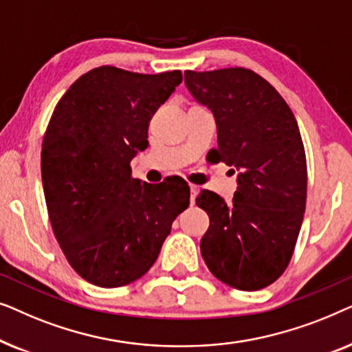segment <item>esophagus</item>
Wrapping results in <instances>:
<instances>
[{
	"instance_id": "1",
	"label": "esophagus",
	"mask_w": 352,
	"mask_h": 352,
	"mask_svg": "<svg viewBox=\"0 0 352 352\" xmlns=\"http://www.w3.org/2000/svg\"><path fill=\"white\" fill-rule=\"evenodd\" d=\"M197 192H199V187L194 186V184H190V204H192V205H194V201H195Z\"/></svg>"
}]
</instances>
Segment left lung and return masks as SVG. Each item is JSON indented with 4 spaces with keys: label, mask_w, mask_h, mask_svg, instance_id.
Listing matches in <instances>:
<instances>
[{
    "label": "left lung",
    "mask_w": 352,
    "mask_h": 352,
    "mask_svg": "<svg viewBox=\"0 0 352 352\" xmlns=\"http://www.w3.org/2000/svg\"><path fill=\"white\" fill-rule=\"evenodd\" d=\"M184 83L214 117V160L237 173L229 204L206 189L197 197L210 218L201 256L226 285L261 290L287 269L305 216L307 171L296 118L266 80L242 67L187 70Z\"/></svg>",
    "instance_id": "8db88e82"
}]
</instances>
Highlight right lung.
I'll return each mask as SVG.
<instances>
[{"mask_svg":"<svg viewBox=\"0 0 352 352\" xmlns=\"http://www.w3.org/2000/svg\"><path fill=\"white\" fill-rule=\"evenodd\" d=\"M182 81L98 67L56 105L41 148L52 230L67 261L94 285L141 278L157 261L176 216L189 206L184 181L147 184L129 163L148 147V122Z\"/></svg>","mask_w":352,"mask_h":352,"instance_id":"add662e5","label":"right lung"}]
</instances>
